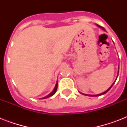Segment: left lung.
Listing matches in <instances>:
<instances>
[{"mask_svg":"<svg viewBox=\"0 0 127 127\" xmlns=\"http://www.w3.org/2000/svg\"><path fill=\"white\" fill-rule=\"evenodd\" d=\"M97 26L99 27V28H100L101 29V30H103V31H105V28H103V27L101 26H99V25H97ZM118 74H119V70H118ZM117 76H118V75H117ZM117 78H116V80H117ZM115 81H116V80H115ZM115 81L113 83V84L111 85V86L109 87V88L107 89V90L106 91H105V92H104L101 93V94H97V95H90V94H82H82H83V95H88V96H92V97H94V96H99V95H103V94H106V93L107 92H108V91L109 90H110L111 88V87L113 86V85L114 84L115 82Z\"/></svg>","mask_w":127,"mask_h":127,"instance_id":"left-lung-1","label":"left lung"}]
</instances>
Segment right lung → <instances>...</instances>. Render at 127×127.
Returning a JSON list of instances; mask_svg holds the SVG:
<instances>
[{"mask_svg": "<svg viewBox=\"0 0 127 127\" xmlns=\"http://www.w3.org/2000/svg\"><path fill=\"white\" fill-rule=\"evenodd\" d=\"M57 86H58V82H57V83H56L55 86V88H54L53 90L49 94H48L47 96L44 97H43V98H41V99H46V98H47V97H49L52 96V95H53L56 93V92H57Z\"/></svg>", "mask_w": 127, "mask_h": 127, "instance_id": "add662e5", "label": "right lung"}]
</instances>
